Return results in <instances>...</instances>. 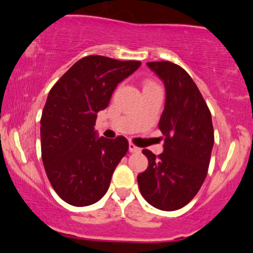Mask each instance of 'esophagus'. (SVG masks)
Masks as SVG:
<instances>
[{"mask_svg": "<svg viewBox=\"0 0 253 253\" xmlns=\"http://www.w3.org/2000/svg\"><path fill=\"white\" fill-rule=\"evenodd\" d=\"M129 151L130 152H139V151H141V149H139L138 146H136L135 144H133V143L130 142L129 143Z\"/></svg>", "mask_w": 253, "mask_h": 253, "instance_id": "esophagus-1", "label": "esophagus"}]
</instances>
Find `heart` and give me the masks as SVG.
I'll list each match as a JSON object with an SVG mask.
<instances>
[{
  "label": "heart",
  "mask_w": 253,
  "mask_h": 253,
  "mask_svg": "<svg viewBox=\"0 0 253 253\" xmlns=\"http://www.w3.org/2000/svg\"><path fill=\"white\" fill-rule=\"evenodd\" d=\"M155 85H156V84L154 82H146L144 84V88H145V86H155Z\"/></svg>",
  "instance_id": "obj_1"
}]
</instances>
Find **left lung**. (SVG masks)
<instances>
[{"label":"left lung","mask_w":253,"mask_h":253,"mask_svg":"<svg viewBox=\"0 0 253 253\" xmlns=\"http://www.w3.org/2000/svg\"><path fill=\"white\" fill-rule=\"evenodd\" d=\"M164 82L167 99L160 120L164 151L144 149L149 164L137 176L149 204L164 211L185 207L197 195L208 174L214 135L211 112L190 75L169 61L148 62Z\"/></svg>","instance_id":"1"}]
</instances>
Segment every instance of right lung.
<instances>
[{
    "instance_id": "right-lung-1",
    "label": "right lung",
    "mask_w": 253,
    "mask_h": 253,
    "mask_svg": "<svg viewBox=\"0 0 253 253\" xmlns=\"http://www.w3.org/2000/svg\"><path fill=\"white\" fill-rule=\"evenodd\" d=\"M141 65L90 55L77 61L49 91L41 117V151L49 182L74 207L98 202L129 149L127 139L96 137L98 111L117 84Z\"/></svg>"
}]
</instances>
